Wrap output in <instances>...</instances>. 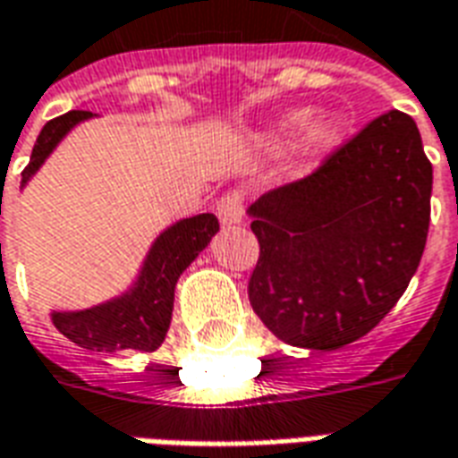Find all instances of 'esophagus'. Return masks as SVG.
<instances>
[{"label": "esophagus", "mask_w": 458, "mask_h": 458, "mask_svg": "<svg viewBox=\"0 0 458 458\" xmlns=\"http://www.w3.org/2000/svg\"><path fill=\"white\" fill-rule=\"evenodd\" d=\"M216 213H218V218L223 225H235L242 220V196L240 193H225L223 199L218 200V206H216Z\"/></svg>", "instance_id": "obj_1"}]
</instances>
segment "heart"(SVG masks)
Masks as SVG:
<instances>
[{
	"mask_svg": "<svg viewBox=\"0 0 458 458\" xmlns=\"http://www.w3.org/2000/svg\"><path fill=\"white\" fill-rule=\"evenodd\" d=\"M311 120V113L309 110H297V113H292L287 120L282 122V131L284 134H297L309 124ZM341 134H344V124L338 120H321L318 124H314V130L309 134V141H311V149L317 151H327L331 149L338 140H341Z\"/></svg>",
	"mask_w": 458,
	"mask_h": 458,
	"instance_id": "1",
	"label": "heart"
}]
</instances>
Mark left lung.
<instances>
[{
	"label": "left lung",
	"instance_id": "obj_1",
	"mask_svg": "<svg viewBox=\"0 0 458 458\" xmlns=\"http://www.w3.org/2000/svg\"><path fill=\"white\" fill-rule=\"evenodd\" d=\"M432 164L410 114L375 117L314 174L250 206L248 294L289 345L336 351L373 331L420 267Z\"/></svg>",
	"mask_w": 458,
	"mask_h": 458
}]
</instances>
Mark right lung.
<instances>
[{"instance_id": "1", "label": "right lung", "mask_w": 458, "mask_h": 458, "mask_svg": "<svg viewBox=\"0 0 458 458\" xmlns=\"http://www.w3.org/2000/svg\"><path fill=\"white\" fill-rule=\"evenodd\" d=\"M90 117L93 113L88 110H71L46 122L31 151V161L21 171V189L41 169V164L58 147V141L75 124ZM218 218L213 213H200L193 218L174 223L154 240L149 255L140 269V277L124 294L81 311H54L51 314L54 327L65 338H71L73 344L88 351H105V353L157 351L169 331L174 289L181 272L199 258L200 250L208 248L210 238L218 233Z\"/></svg>"}]
</instances>
